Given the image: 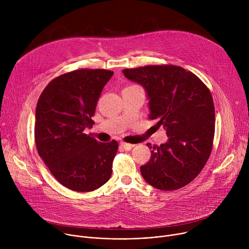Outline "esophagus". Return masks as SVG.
Here are the masks:
<instances>
[{"label":"esophagus","mask_w":249,"mask_h":249,"mask_svg":"<svg viewBox=\"0 0 249 249\" xmlns=\"http://www.w3.org/2000/svg\"><path fill=\"white\" fill-rule=\"evenodd\" d=\"M120 146H121L123 149H125L126 151H130V150L134 147V145H132V144H128V143H125V142H120Z\"/></svg>","instance_id":"esophagus-1"}]
</instances>
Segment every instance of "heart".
I'll return each instance as SVG.
<instances>
[{"label":"heart","instance_id":"b5f03b06","mask_svg":"<svg viewBox=\"0 0 249 249\" xmlns=\"http://www.w3.org/2000/svg\"><path fill=\"white\" fill-rule=\"evenodd\" d=\"M130 87H137V86H130ZM130 87H128V88H130Z\"/></svg>","mask_w":249,"mask_h":249}]
</instances>
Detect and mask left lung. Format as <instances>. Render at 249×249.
<instances>
[{
	"label": "left lung",
	"instance_id": "8db88e82",
	"mask_svg": "<svg viewBox=\"0 0 249 249\" xmlns=\"http://www.w3.org/2000/svg\"><path fill=\"white\" fill-rule=\"evenodd\" d=\"M124 76L147 91L150 120L166 130L168 140L147 144L150 160L141 166L144 179L160 190H176L201 172L213 148L215 107L206 85L190 71L174 65L124 69Z\"/></svg>",
	"mask_w": 249,
	"mask_h": 249
}]
</instances>
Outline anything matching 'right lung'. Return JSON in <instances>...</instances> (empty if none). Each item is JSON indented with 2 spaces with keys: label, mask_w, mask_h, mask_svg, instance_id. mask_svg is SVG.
Returning <instances> with one entry per match:
<instances>
[{
  "label": "right lung",
  "mask_w": 249,
  "mask_h": 249,
  "mask_svg": "<svg viewBox=\"0 0 249 249\" xmlns=\"http://www.w3.org/2000/svg\"><path fill=\"white\" fill-rule=\"evenodd\" d=\"M112 71L80 69L53 79L39 96L34 138L39 157L65 187L93 191L107 182L118 143L84 133L94 124L96 103Z\"/></svg>",
  "instance_id": "right-lung-1"
}]
</instances>
